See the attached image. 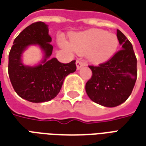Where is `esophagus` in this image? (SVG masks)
<instances>
[{
	"label": "esophagus",
	"mask_w": 146,
	"mask_h": 146,
	"mask_svg": "<svg viewBox=\"0 0 146 146\" xmlns=\"http://www.w3.org/2000/svg\"><path fill=\"white\" fill-rule=\"evenodd\" d=\"M85 63L84 61H81V60H77L76 61V66H77V69H80L82 67L85 66Z\"/></svg>",
	"instance_id": "esophagus-1"
}]
</instances>
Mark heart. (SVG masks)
I'll list each match as a JSON object with an SVG mask.
<instances>
[{"mask_svg":"<svg viewBox=\"0 0 146 146\" xmlns=\"http://www.w3.org/2000/svg\"><path fill=\"white\" fill-rule=\"evenodd\" d=\"M59 44L68 51H74L80 54L88 53L90 61L99 64L108 60L115 53L119 40L115 35L106 31L91 29L74 35L71 44L61 38L59 39Z\"/></svg>","mask_w":146,"mask_h":146,"instance_id":"1","label":"heart"}]
</instances>
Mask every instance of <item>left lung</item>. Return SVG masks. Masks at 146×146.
I'll return each mask as SVG.
<instances>
[{
    "mask_svg": "<svg viewBox=\"0 0 146 146\" xmlns=\"http://www.w3.org/2000/svg\"><path fill=\"white\" fill-rule=\"evenodd\" d=\"M117 38L122 49L98 66L89 65L92 75L85 85L88 97L106 107H115L125 102L137 78V59L132 44L119 30Z\"/></svg>",
    "mask_w": 146,
    "mask_h": 146,
    "instance_id": "left-lung-1",
    "label": "left lung"
}]
</instances>
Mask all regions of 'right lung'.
Listing matches in <instances>:
<instances>
[{
  "label": "right lung",
  "mask_w": 146,
  "mask_h": 146,
  "mask_svg": "<svg viewBox=\"0 0 146 146\" xmlns=\"http://www.w3.org/2000/svg\"><path fill=\"white\" fill-rule=\"evenodd\" d=\"M48 25L38 21L27 26L14 40L8 56V74L14 89L21 98L31 102H44L56 97L64 78L76 71L75 60L64 64L58 59H48L53 46ZM38 44L45 51V59L35 67L25 66L21 54L27 46Z\"/></svg>",
  "instance_id": "1"
}]
</instances>
